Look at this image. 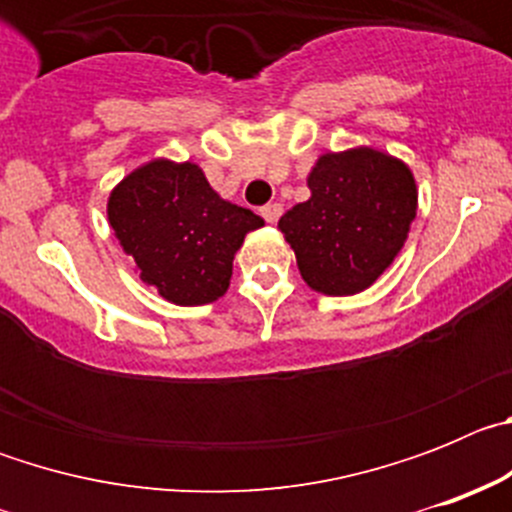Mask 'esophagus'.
I'll use <instances>...</instances> for the list:
<instances>
[{
  "instance_id": "esophagus-1",
  "label": "esophagus",
  "mask_w": 512,
  "mask_h": 512,
  "mask_svg": "<svg viewBox=\"0 0 512 512\" xmlns=\"http://www.w3.org/2000/svg\"><path fill=\"white\" fill-rule=\"evenodd\" d=\"M261 217H264L266 223H277L279 217H282V205L279 202H269V205L261 207Z\"/></svg>"
}]
</instances>
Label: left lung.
Here are the masks:
<instances>
[{"label":"left lung","mask_w":512,"mask_h":512,"mask_svg":"<svg viewBox=\"0 0 512 512\" xmlns=\"http://www.w3.org/2000/svg\"><path fill=\"white\" fill-rule=\"evenodd\" d=\"M310 200L282 215L300 274L323 295L377 282L408 238L418 192L402 161L374 148L325 153L307 176Z\"/></svg>","instance_id":"1"}]
</instances>
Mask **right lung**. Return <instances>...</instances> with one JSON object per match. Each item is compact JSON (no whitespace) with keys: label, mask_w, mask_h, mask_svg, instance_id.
<instances>
[{"label":"right lung","mask_w":512,"mask_h":512,"mask_svg":"<svg viewBox=\"0 0 512 512\" xmlns=\"http://www.w3.org/2000/svg\"><path fill=\"white\" fill-rule=\"evenodd\" d=\"M120 246L140 279L176 305L225 295L233 253L264 225L251 210L220 200L200 166L151 161L122 179L107 205Z\"/></svg>","instance_id":"obj_1"}]
</instances>
